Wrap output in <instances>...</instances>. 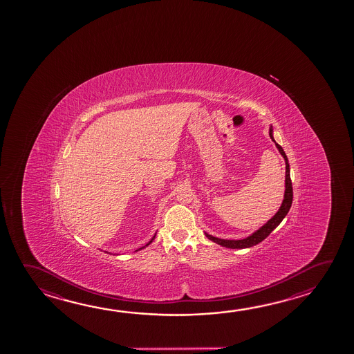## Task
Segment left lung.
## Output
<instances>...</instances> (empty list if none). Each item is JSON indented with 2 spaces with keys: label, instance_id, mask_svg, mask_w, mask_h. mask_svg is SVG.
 Listing matches in <instances>:
<instances>
[{
  "label": "left lung",
  "instance_id": "1",
  "mask_svg": "<svg viewBox=\"0 0 354 354\" xmlns=\"http://www.w3.org/2000/svg\"><path fill=\"white\" fill-rule=\"evenodd\" d=\"M270 137H271V139L274 142V139H273L272 127L270 128ZM274 144H276L277 149H279V153H281V156H283L286 162L285 196H283V201H282V204L279 206V211H277L263 226H261L260 229L257 230V231H254L252 235L248 236L246 239H242V240H223V239H218V237H215V236L205 234L209 240L215 242L217 245H221L223 248H252L254 245H257V243H260L261 241H263L267 236L270 235L273 230L276 229L279 223H281V221L285 218L287 212L291 209L292 198H293L291 176H290V164H288V159H287V156H286L285 151L282 149V147L276 143V142H274Z\"/></svg>",
  "mask_w": 354,
  "mask_h": 354
}]
</instances>
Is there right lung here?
I'll list each match as a JSON object with an SVG mask.
<instances>
[{
	"label": "right lung",
	"instance_id": "1",
	"mask_svg": "<svg viewBox=\"0 0 354 354\" xmlns=\"http://www.w3.org/2000/svg\"><path fill=\"white\" fill-rule=\"evenodd\" d=\"M154 239H156V235L153 236V239H151V240H150V241L148 242V243H147V245H145V246H143V248H139V250H142V248H147V246H148V245H150V243H151V242H153V240H154ZM139 250H137V251H139Z\"/></svg>",
	"mask_w": 354,
	"mask_h": 354
}]
</instances>
